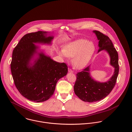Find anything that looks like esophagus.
Returning <instances> with one entry per match:
<instances>
[{
  "label": "esophagus",
  "mask_w": 132,
  "mask_h": 132,
  "mask_svg": "<svg viewBox=\"0 0 132 132\" xmlns=\"http://www.w3.org/2000/svg\"><path fill=\"white\" fill-rule=\"evenodd\" d=\"M68 71H69V72H70V73H73V71L71 69H70V68H69Z\"/></svg>",
  "instance_id": "1"
}]
</instances>
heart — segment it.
Here are the masks:
<instances>
[{"label":"heart","mask_w":132,"mask_h":132,"mask_svg":"<svg viewBox=\"0 0 132 132\" xmlns=\"http://www.w3.org/2000/svg\"><path fill=\"white\" fill-rule=\"evenodd\" d=\"M95 52L94 45L85 39H78L64 45L58 54L67 59L72 57V63L77 69H82L88 64Z\"/></svg>","instance_id":"obj_1"}]
</instances>
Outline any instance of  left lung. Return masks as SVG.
Segmentation results:
<instances>
[{
    "instance_id": "1",
    "label": "left lung",
    "mask_w": 132,
    "mask_h": 132,
    "mask_svg": "<svg viewBox=\"0 0 132 132\" xmlns=\"http://www.w3.org/2000/svg\"><path fill=\"white\" fill-rule=\"evenodd\" d=\"M98 42V52L106 51L110 57V64L114 68L111 78L105 82L94 80L90 75V65L78 73L74 87L76 95L81 100L89 103L99 101L109 94L115 86L119 72L118 55L109 38L101 32L94 30Z\"/></svg>"
}]
</instances>
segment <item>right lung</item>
I'll use <instances>...</instances> for the list:
<instances>
[{
    "label": "right lung",
    "instance_id": "1",
    "mask_svg": "<svg viewBox=\"0 0 132 132\" xmlns=\"http://www.w3.org/2000/svg\"><path fill=\"white\" fill-rule=\"evenodd\" d=\"M47 32L38 31L24 36L14 48L11 70L15 85L22 95L34 102L48 100L53 94L57 81L67 75L68 67L65 63L58 62L38 52L34 43L50 44L53 36ZM38 57L35 60L34 56ZM34 60L32 63L31 61Z\"/></svg>",
    "mask_w": 132,
    "mask_h": 132
}]
</instances>
